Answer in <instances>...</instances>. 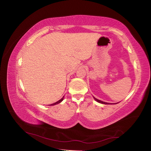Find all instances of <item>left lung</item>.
Listing matches in <instances>:
<instances>
[{
  "label": "left lung",
  "mask_w": 151,
  "mask_h": 151,
  "mask_svg": "<svg viewBox=\"0 0 151 151\" xmlns=\"http://www.w3.org/2000/svg\"><path fill=\"white\" fill-rule=\"evenodd\" d=\"M94 99H95L96 101H98V102H99V103H101V104H109V103H106V102L102 101H101V100H98V99H96L95 98V97H94Z\"/></svg>",
  "instance_id": "obj_1"
}]
</instances>
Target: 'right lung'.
<instances>
[{"label": "right lung", "mask_w": 151, "mask_h": 151, "mask_svg": "<svg viewBox=\"0 0 151 151\" xmlns=\"http://www.w3.org/2000/svg\"><path fill=\"white\" fill-rule=\"evenodd\" d=\"M64 97V96H63ZM63 98L61 99V100H60L59 101H56V102H55V103H54V104H51V105H56V104H60L61 101H62L63 100Z\"/></svg>", "instance_id": "obj_1"}]
</instances>
